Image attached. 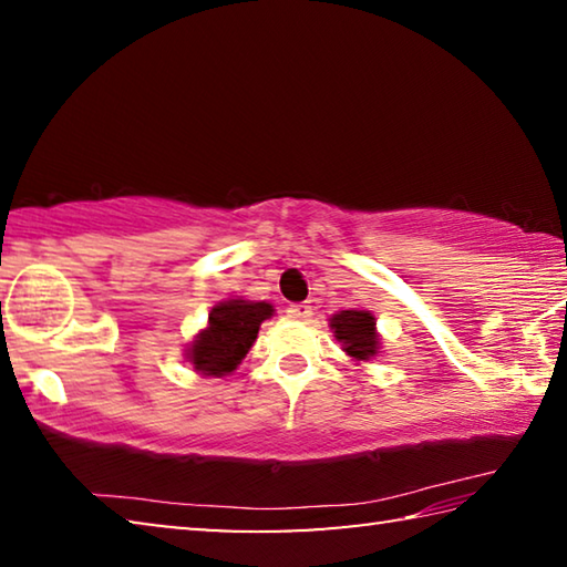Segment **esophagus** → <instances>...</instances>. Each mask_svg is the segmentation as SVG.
Returning <instances> with one entry per match:
<instances>
[{"instance_id":"esophagus-1","label":"esophagus","mask_w":567,"mask_h":567,"mask_svg":"<svg viewBox=\"0 0 567 567\" xmlns=\"http://www.w3.org/2000/svg\"><path fill=\"white\" fill-rule=\"evenodd\" d=\"M287 318L292 320H310L312 318V305L307 302H295L287 307Z\"/></svg>"}]
</instances>
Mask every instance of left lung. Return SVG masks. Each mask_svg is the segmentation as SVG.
I'll return each instance as SVG.
<instances>
[{
  "label": "left lung",
  "mask_w": 567,
  "mask_h": 567,
  "mask_svg": "<svg viewBox=\"0 0 567 567\" xmlns=\"http://www.w3.org/2000/svg\"><path fill=\"white\" fill-rule=\"evenodd\" d=\"M334 338L342 342V350L354 362H368L380 352V334L375 330V318L368 310H342L330 318Z\"/></svg>",
  "instance_id": "obj_1"
}]
</instances>
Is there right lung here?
Returning a JSON list of instances; mask_svg holds the SVG:
<instances>
[{
    "mask_svg": "<svg viewBox=\"0 0 567 567\" xmlns=\"http://www.w3.org/2000/svg\"><path fill=\"white\" fill-rule=\"evenodd\" d=\"M270 302L225 300L209 312L207 328L187 348V360L203 375L223 378L237 370L252 348L260 324L272 318Z\"/></svg>",
    "mask_w": 567,
    "mask_h": 567,
    "instance_id": "add662e5",
    "label": "right lung"
}]
</instances>
